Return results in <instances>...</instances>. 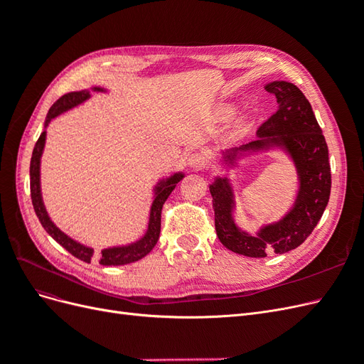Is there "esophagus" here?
<instances>
[{"label":"esophagus","instance_id":"obj_1","mask_svg":"<svg viewBox=\"0 0 364 364\" xmlns=\"http://www.w3.org/2000/svg\"><path fill=\"white\" fill-rule=\"evenodd\" d=\"M188 165H190V167L196 168V170H202V168H205V165H206V156L203 155L202 151H196V153H193V155H190Z\"/></svg>","mask_w":364,"mask_h":364}]
</instances>
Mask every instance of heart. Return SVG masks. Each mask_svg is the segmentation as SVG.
<instances>
[{"label": "heart", "mask_w": 364, "mask_h": 364, "mask_svg": "<svg viewBox=\"0 0 364 364\" xmlns=\"http://www.w3.org/2000/svg\"><path fill=\"white\" fill-rule=\"evenodd\" d=\"M230 114H232V107H223L222 111H220V117H222V118H226Z\"/></svg>", "instance_id": "1"}]
</instances>
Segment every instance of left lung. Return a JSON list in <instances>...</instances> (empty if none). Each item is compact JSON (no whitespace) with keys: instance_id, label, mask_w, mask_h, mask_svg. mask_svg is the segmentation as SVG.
Listing matches in <instances>:
<instances>
[{"instance_id":"left-lung-1","label":"left lung","mask_w":364,"mask_h":364,"mask_svg":"<svg viewBox=\"0 0 364 364\" xmlns=\"http://www.w3.org/2000/svg\"><path fill=\"white\" fill-rule=\"evenodd\" d=\"M266 91L277 97L278 111L259 126L255 141L225 150L223 161L235 167L237 159L246 153L274 147L289 153L299 178L293 208L279 222L262 226L250 235L234 220L235 199L229 179L217 176L209 185L218 240L229 250L250 258H264L270 252L285 253L301 246L321 220L331 193L328 146L310 102L290 82L267 83Z\"/></svg>"}]
</instances>
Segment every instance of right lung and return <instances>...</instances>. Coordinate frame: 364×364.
Wrapping results in <instances>:
<instances>
[{"instance_id": "obj_1", "label": "right lung", "mask_w": 364, "mask_h": 364, "mask_svg": "<svg viewBox=\"0 0 364 364\" xmlns=\"http://www.w3.org/2000/svg\"><path fill=\"white\" fill-rule=\"evenodd\" d=\"M92 91L94 92H105L103 87H92ZM90 97H91L90 90L68 92V94L62 95L59 100L50 107V111L46 118V127L50 124V121L53 118H56L58 115L70 111V109L82 105ZM46 138H47V132L43 130L39 139L36 141L35 149H33V155H31V161H30L31 203H33V208H35V213L39 218L41 225L43 226V229H46L47 232L54 240H56L62 247L67 249L71 255H74L75 258H79L85 262L98 261L102 266H123V264H130V262H135L141 258H144L158 243L159 232H161L162 206H164L165 200L168 199L171 191L176 188V185H178V182L183 178V173H174L170 176V178H165L156 183L155 199H153V203L150 208L149 228H147V232L144 234V237L135 241V243L127 245V246L109 247V249H103L102 253H94L92 247H87V246L77 243L75 240L70 238L67 234L62 232V230L51 222L47 209H46V206H43L42 194H41V156H42L43 147H46Z\"/></svg>"}]
</instances>
